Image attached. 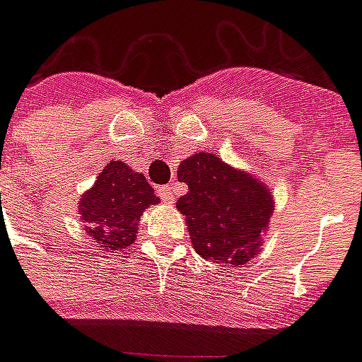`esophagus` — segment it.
Listing matches in <instances>:
<instances>
[{
    "label": "esophagus",
    "mask_w": 362,
    "mask_h": 362,
    "mask_svg": "<svg viewBox=\"0 0 362 362\" xmlns=\"http://www.w3.org/2000/svg\"><path fill=\"white\" fill-rule=\"evenodd\" d=\"M158 194H160V199L165 204H174V189L170 186H163V188L158 189Z\"/></svg>",
    "instance_id": "34e87169"
}]
</instances>
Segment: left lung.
I'll return each instance as SVG.
<instances>
[{
  "instance_id": "obj_1",
  "label": "left lung",
  "mask_w": 362,
  "mask_h": 362,
  "mask_svg": "<svg viewBox=\"0 0 362 362\" xmlns=\"http://www.w3.org/2000/svg\"><path fill=\"white\" fill-rule=\"evenodd\" d=\"M188 184L176 207L186 215L194 250L217 264L244 266L259 250L273 213L269 189L211 153H196L178 166Z\"/></svg>"
}]
</instances>
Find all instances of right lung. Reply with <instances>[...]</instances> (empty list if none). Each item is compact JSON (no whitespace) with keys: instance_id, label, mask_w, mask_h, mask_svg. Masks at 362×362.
I'll return each instance as SVG.
<instances>
[{"instance_id":"1","label":"right lung","mask_w":362,"mask_h":362,"mask_svg":"<svg viewBox=\"0 0 362 362\" xmlns=\"http://www.w3.org/2000/svg\"><path fill=\"white\" fill-rule=\"evenodd\" d=\"M158 197L145 176L134 173L126 163H108L95 186L85 192L79 204V215L93 243L103 250L122 252L135 240L137 223L149 205Z\"/></svg>"}]
</instances>
